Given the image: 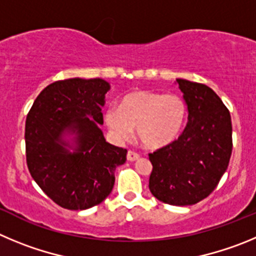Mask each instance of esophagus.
I'll use <instances>...</instances> for the list:
<instances>
[{
    "label": "esophagus",
    "mask_w": 256,
    "mask_h": 256,
    "mask_svg": "<svg viewBox=\"0 0 256 256\" xmlns=\"http://www.w3.org/2000/svg\"><path fill=\"white\" fill-rule=\"evenodd\" d=\"M139 154L135 153V152L132 150H128V160H130V162H134V160H139Z\"/></svg>",
    "instance_id": "1"
}]
</instances>
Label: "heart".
<instances>
[{"label": "heart", "mask_w": 256, "mask_h": 256, "mask_svg": "<svg viewBox=\"0 0 256 256\" xmlns=\"http://www.w3.org/2000/svg\"><path fill=\"white\" fill-rule=\"evenodd\" d=\"M186 114L188 106L180 94L136 90L124 96L120 108L110 106L104 112V121L117 139H128L135 128L144 146L156 149L176 139Z\"/></svg>", "instance_id": "b5f03b06"}]
</instances>
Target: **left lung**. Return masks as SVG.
I'll list each match as a JSON object with an SVG mask.
<instances>
[{
	"mask_svg": "<svg viewBox=\"0 0 256 256\" xmlns=\"http://www.w3.org/2000/svg\"><path fill=\"white\" fill-rule=\"evenodd\" d=\"M177 82L188 104V125L176 140L149 153V190L170 206H192L213 192L228 167L231 114L206 85Z\"/></svg>",
	"mask_w": 256,
	"mask_h": 256,
	"instance_id": "obj_1",
	"label": "left lung"
}]
</instances>
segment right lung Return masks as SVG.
I'll list each match as a JSON object with an SVG mask.
<instances>
[{
    "instance_id": "1",
    "label": "right lung",
    "mask_w": 256,
    "mask_h": 256,
    "mask_svg": "<svg viewBox=\"0 0 256 256\" xmlns=\"http://www.w3.org/2000/svg\"><path fill=\"white\" fill-rule=\"evenodd\" d=\"M108 90L103 79L54 82L40 92L26 116L29 172L62 208L84 210L98 206L111 194L116 167L126 162L128 150L106 142L100 128ZM65 132L76 134L75 146L63 140Z\"/></svg>"
}]
</instances>
